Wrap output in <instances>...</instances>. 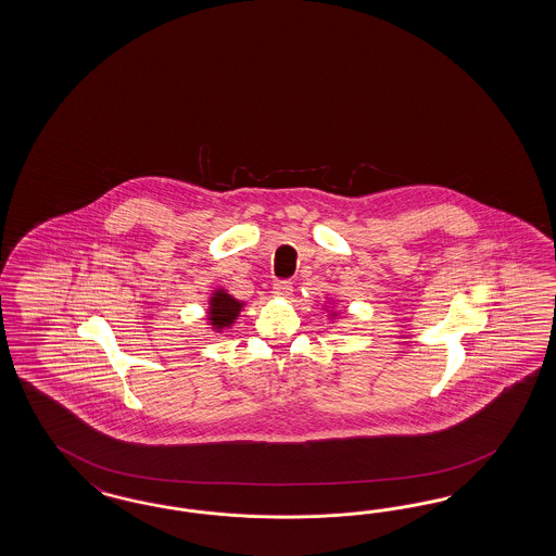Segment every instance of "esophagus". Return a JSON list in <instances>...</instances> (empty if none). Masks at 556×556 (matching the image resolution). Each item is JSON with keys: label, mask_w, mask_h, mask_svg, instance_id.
I'll return each mask as SVG.
<instances>
[{"label": "esophagus", "mask_w": 556, "mask_h": 556, "mask_svg": "<svg viewBox=\"0 0 556 556\" xmlns=\"http://www.w3.org/2000/svg\"><path fill=\"white\" fill-rule=\"evenodd\" d=\"M273 293L277 298H289L293 293V283L291 281H277L275 287H273Z\"/></svg>", "instance_id": "obj_1"}]
</instances>
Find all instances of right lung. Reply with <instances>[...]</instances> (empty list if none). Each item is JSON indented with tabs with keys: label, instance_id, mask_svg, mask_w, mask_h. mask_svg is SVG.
Instances as JSON below:
<instances>
[{
	"label": "right lung",
	"instance_id": "obj_1",
	"mask_svg": "<svg viewBox=\"0 0 556 556\" xmlns=\"http://www.w3.org/2000/svg\"><path fill=\"white\" fill-rule=\"evenodd\" d=\"M242 303L236 302L232 295H228L224 289H218L214 293V298L210 300V321L214 328H226L236 320V316L240 314Z\"/></svg>",
	"mask_w": 556,
	"mask_h": 556
}]
</instances>
